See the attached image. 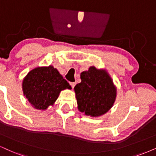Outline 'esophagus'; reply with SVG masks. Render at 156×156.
<instances>
[{
	"instance_id": "34e87169",
	"label": "esophagus",
	"mask_w": 156,
	"mask_h": 156,
	"mask_svg": "<svg viewBox=\"0 0 156 156\" xmlns=\"http://www.w3.org/2000/svg\"><path fill=\"white\" fill-rule=\"evenodd\" d=\"M69 84H70L71 87H72V88H74V86H75V84H76V83H75V82H69Z\"/></svg>"
}]
</instances>
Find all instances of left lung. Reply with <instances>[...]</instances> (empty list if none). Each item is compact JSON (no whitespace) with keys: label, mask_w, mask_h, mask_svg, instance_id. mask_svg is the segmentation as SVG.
I'll return each mask as SVG.
<instances>
[{"label":"left lung","mask_w":156,"mask_h":156,"mask_svg":"<svg viewBox=\"0 0 156 156\" xmlns=\"http://www.w3.org/2000/svg\"><path fill=\"white\" fill-rule=\"evenodd\" d=\"M82 82L74 87L78 109L87 116H99L112 107L116 88L106 72L92 66L80 75Z\"/></svg>","instance_id":"8db88e82"}]
</instances>
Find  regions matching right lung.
Segmentation results:
<instances>
[{
    "instance_id": "add662e5",
    "label": "right lung",
    "mask_w": 156,
    "mask_h": 156,
    "mask_svg": "<svg viewBox=\"0 0 156 156\" xmlns=\"http://www.w3.org/2000/svg\"><path fill=\"white\" fill-rule=\"evenodd\" d=\"M23 92L36 109L45 110L53 105L62 90L71 86L52 66L36 68L29 72L22 84Z\"/></svg>"
}]
</instances>
